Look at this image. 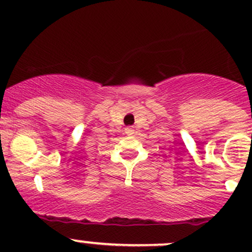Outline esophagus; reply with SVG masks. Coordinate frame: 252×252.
Instances as JSON below:
<instances>
[{
  "label": "esophagus",
  "mask_w": 252,
  "mask_h": 252,
  "mask_svg": "<svg viewBox=\"0 0 252 252\" xmlns=\"http://www.w3.org/2000/svg\"><path fill=\"white\" fill-rule=\"evenodd\" d=\"M126 134L131 136L135 134V130H134V126H130V128H126Z\"/></svg>",
  "instance_id": "esophagus-1"
}]
</instances>
